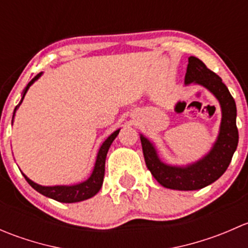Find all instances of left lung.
Listing matches in <instances>:
<instances>
[{
  "label": "left lung",
  "instance_id": "obj_1",
  "mask_svg": "<svg viewBox=\"0 0 248 248\" xmlns=\"http://www.w3.org/2000/svg\"><path fill=\"white\" fill-rule=\"evenodd\" d=\"M186 84L198 82L216 96L221 103L222 122L219 136L214 149L202 161L188 167H170L159 161L156 150L151 142L140 137L145 163L155 179L167 188L179 191H194L206 187L223 175L229 167L232 157L239 142V132L236 127V104L222 79L210 71L197 57L188 59Z\"/></svg>",
  "mask_w": 248,
  "mask_h": 248
}]
</instances>
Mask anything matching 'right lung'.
<instances>
[{"mask_svg": "<svg viewBox=\"0 0 248 248\" xmlns=\"http://www.w3.org/2000/svg\"><path fill=\"white\" fill-rule=\"evenodd\" d=\"M42 73L37 74L31 81L27 84V86L25 87L24 92H22V98L20 101V103L17 104L14 109V114H16V110L17 109V107L21 104L22 99H24L25 94H26L27 90L29 87L41 77ZM14 117V115H13ZM120 129L115 131L111 136L109 137L106 141L103 142V145L101 146L98 152V156H97V161L96 164H94V169L93 172H92L91 176L89 177V180H86L85 182H81L79 185H74V186H54V187H46V186H41V185L34 184L33 181L26 177L24 175V177L26 179V181L29 182L30 186L32 188L36 189L37 192H39L43 196L49 197V198L54 199V201L61 202H81L85 201V199H89L91 197H93L94 194L98 193V191L101 189L102 184H103V177H104V171H106V157L107 154H108V150L111 145V142L114 141V139L116 138V136L119 134Z\"/></svg>", "mask_w": 248, "mask_h": 248, "instance_id": "obj_1", "label": "right lung"}]
</instances>
